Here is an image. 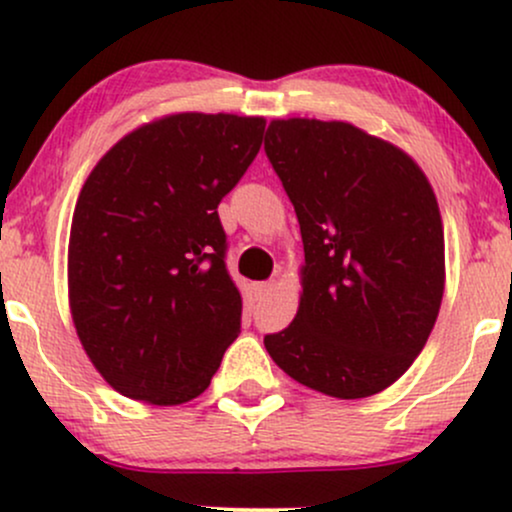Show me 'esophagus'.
Returning <instances> with one entry per match:
<instances>
[{
  "label": "esophagus",
  "mask_w": 512,
  "mask_h": 512,
  "mask_svg": "<svg viewBox=\"0 0 512 512\" xmlns=\"http://www.w3.org/2000/svg\"><path fill=\"white\" fill-rule=\"evenodd\" d=\"M274 286H276L274 281H260V284L252 286V291H255V296H257V298H267L269 293L274 291Z\"/></svg>",
  "instance_id": "1"
}]
</instances>
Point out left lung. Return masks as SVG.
Wrapping results in <instances>:
<instances>
[{
  "label": "left lung",
  "mask_w": 512,
  "mask_h": 512,
  "mask_svg": "<svg viewBox=\"0 0 512 512\" xmlns=\"http://www.w3.org/2000/svg\"><path fill=\"white\" fill-rule=\"evenodd\" d=\"M264 151L305 252L298 313L264 346L310 390L378 395L421 354L443 301L445 238L431 182L399 146L339 120H272Z\"/></svg>",
  "instance_id": "left-lung-1"
}]
</instances>
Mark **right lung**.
Wrapping results in <instances>:
<instances>
[{
	"label": "right lung",
	"mask_w": 512,
	"mask_h": 512,
	"mask_svg": "<svg viewBox=\"0 0 512 512\" xmlns=\"http://www.w3.org/2000/svg\"><path fill=\"white\" fill-rule=\"evenodd\" d=\"M264 117L178 113L91 170L69 233V308L105 383L158 407L207 390L240 332L219 202L255 161Z\"/></svg>",
	"instance_id": "1"
}]
</instances>
